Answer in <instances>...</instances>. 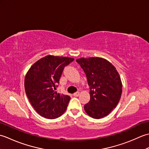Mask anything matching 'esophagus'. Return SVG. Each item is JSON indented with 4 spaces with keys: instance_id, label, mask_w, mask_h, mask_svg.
Returning a JSON list of instances; mask_svg holds the SVG:
<instances>
[{
    "instance_id": "esophagus-1",
    "label": "esophagus",
    "mask_w": 149,
    "mask_h": 149,
    "mask_svg": "<svg viewBox=\"0 0 149 149\" xmlns=\"http://www.w3.org/2000/svg\"><path fill=\"white\" fill-rule=\"evenodd\" d=\"M79 94H80V93L79 92V91H77V92H75V93H74V97H78L79 95Z\"/></svg>"
}]
</instances>
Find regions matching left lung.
<instances>
[{"label": "left lung", "mask_w": 149, "mask_h": 149, "mask_svg": "<svg viewBox=\"0 0 149 149\" xmlns=\"http://www.w3.org/2000/svg\"><path fill=\"white\" fill-rule=\"evenodd\" d=\"M90 86V100L84 110L93 118L106 116L119 102L122 91L121 79L115 67L101 58L77 59Z\"/></svg>", "instance_id": "obj_1"}]
</instances>
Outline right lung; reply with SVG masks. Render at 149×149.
<instances>
[{
	"instance_id": "1",
	"label": "right lung",
	"mask_w": 149,
	"mask_h": 149,
	"mask_svg": "<svg viewBox=\"0 0 149 149\" xmlns=\"http://www.w3.org/2000/svg\"><path fill=\"white\" fill-rule=\"evenodd\" d=\"M74 59L47 56L31 66L25 77L24 86L31 105L40 116L58 118L68 106L70 97L54 91L65 66Z\"/></svg>"
}]
</instances>
